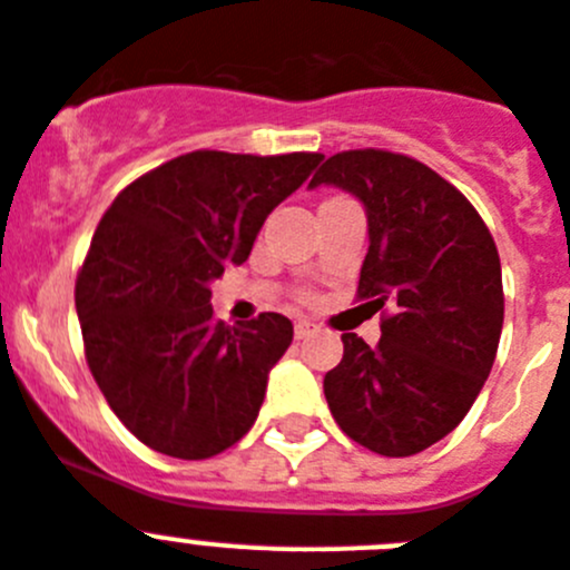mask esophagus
Wrapping results in <instances>:
<instances>
[{"label":"esophagus","instance_id":"1","mask_svg":"<svg viewBox=\"0 0 570 570\" xmlns=\"http://www.w3.org/2000/svg\"><path fill=\"white\" fill-rule=\"evenodd\" d=\"M312 332H315V323H309V321H295V337H297V340H306Z\"/></svg>","mask_w":570,"mask_h":570}]
</instances>
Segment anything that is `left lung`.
<instances>
[{
	"label": "left lung",
	"instance_id": "obj_1",
	"mask_svg": "<svg viewBox=\"0 0 570 570\" xmlns=\"http://www.w3.org/2000/svg\"><path fill=\"white\" fill-rule=\"evenodd\" d=\"M317 185L365 205L357 297L385 309L376 345L343 334V360L323 380L328 411L371 453L416 455L459 428L492 371L503 328L498 247L470 199L405 154L340 151Z\"/></svg>",
	"mask_w": 570,
	"mask_h": 570
}]
</instances>
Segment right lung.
Returning a JSON list of instances; mask_svg holds the SVG:
<instances>
[{
    "label": "right lung",
    "mask_w": 570,
    "mask_h": 570,
    "mask_svg": "<svg viewBox=\"0 0 570 570\" xmlns=\"http://www.w3.org/2000/svg\"><path fill=\"white\" fill-rule=\"evenodd\" d=\"M323 154L190 151L126 185L76 281L87 363L115 416L183 461L225 453L255 424L289 317L225 326L210 284L244 264L269 213Z\"/></svg>",
    "instance_id": "obj_1"
}]
</instances>
